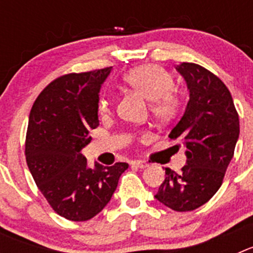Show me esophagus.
I'll return each mask as SVG.
<instances>
[{"label":"esophagus","instance_id":"obj_1","mask_svg":"<svg viewBox=\"0 0 253 253\" xmlns=\"http://www.w3.org/2000/svg\"><path fill=\"white\" fill-rule=\"evenodd\" d=\"M130 165H131V166H134V167H138V169H146V167L149 166L146 161H139V160L131 161Z\"/></svg>","mask_w":253,"mask_h":253}]
</instances>
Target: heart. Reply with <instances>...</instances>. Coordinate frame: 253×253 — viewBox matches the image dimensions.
<instances>
[{"mask_svg": "<svg viewBox=\"0 0 253 253\" xmlns=\"http://www.w3.org/2000/svg\"><path fill=\"white\" fill-rule=\"evenodd\" d=\"M124 82L131 90L151 101L152 113L158 119L169 120L178 109V97L173 92V78L166 69L156 64H144L125 73ZM110 102L102 97L99 102L101 113L109 111Z\"/></svg>", "mask_w": 253, "mask_h": 253, "instance_id": "1", "label": "heart"}]
</instances>
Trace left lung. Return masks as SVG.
<instances>
[{
	"label": "left lung",
	"mask_w": 253,
	"mask_h": 253,
	"mask_svg": "<svg viewBox=\"0 0 253 253\" xmlns=\"http://www.w3.org/2000/svg\"><path fill=\"white\" fill-rule=\"evenodd\" d=\"M189 90V102L169 137L184 143L186 165L166 169L154 198L176 211H191L222 185L240 137V119L231 92L215 75L195 63L175 66Z\"/></svg>",
	"instance_id": "1"
}]
</instances>
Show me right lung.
<instances>
[{"instance_id":"obj_1","label":"right lung","mask_w":253,"mask_h":253,"mask_svg":"<svg viewBox=\"0 0 253 253\" xmlns=\"http://www.w3.org/2000/svg\"><path fill=\"white\" fill-rule=\"evenodd\" d=\"M111 67L62 76L42 91L29 115L25 154L35 184L59 215L84 222L99 214L129 165L88 167L82 149L99 126V93Z\"/></svg>"}]
</instances>
